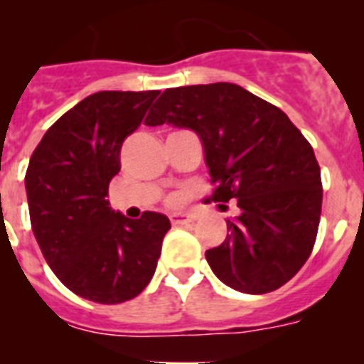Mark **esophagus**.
Wrapping results in <instances>:
<instances>
[{
  "instance_id": "34e87169",
  "label": "esophagus",
  "mask_w": 364,
  "mask_h": 364,
  "mask_svg": "<svg viewBox=\"0 0 364 364\" xmlns=\"http://www.w3.org/2000/svg\"><path fill=\"white\" fill-rule=\"evenodd\" d=\"M195 215L191 213H175L171 215V224L173 226H184V224H189V222H195Z\"/></svg>"
}]
</instances>
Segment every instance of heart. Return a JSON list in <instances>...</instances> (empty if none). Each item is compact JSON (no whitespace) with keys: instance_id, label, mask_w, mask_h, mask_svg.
Returning a JSON list of instances; mask_svg holds the SVG:
<instances>
[{"instance_id":"1","label":"heart","mask_w":364,"mask_h":364,"mask_svg":"<svg viewBox=\"0 0 364 364\" xmlns=\"http://www.w3.org/2000/svg\"><path fill=\"white\" fill-rule=\"evenodd\" d=\"M178 202H180L178 195H171V197L167 198V204H169V205H176V204H178Z\"/></svg>"}]
</instances>
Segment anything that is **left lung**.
I'll use <instances>...</instances> for the list:
<instances>
[{"label": "left lung", "mask_w": 364, "mask_h": 364, "mask_svg": "<svg viewBox=\"0 0 364 364\" xmlns=\"http://www.w3.org/2000/svg\"><path fill=\"white\" fill-rule=\"evenodd\" d=\"M173 124L200 136L210 167V202L237 198L242 213L205 252L213 273L244 294L290 281L314 250L321 220V167L284 112L235 83L166 89L146 125Z\"/></svg>", "instance_id": "obj_1"}]
</instances>
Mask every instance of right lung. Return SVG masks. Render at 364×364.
Here are the masks:
<instances>
[{"instance_id":"1","label":"right lung","mask_w":364,"mask_h":364,"mask_svg":"<svg viewBox=\"0 0 364 364\" xmlns=\"http://www.w3.org/2000/svg\"><path fill=\"white\" fill-rule=\"evenodd\" d=\"M159 91H102L58 118L25 175L40 250L73 294L100 304L136 297L153 277L169 218H125L109 208L122 144L140 127Z\"/></svg>"}]
</instances>
